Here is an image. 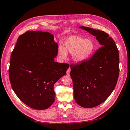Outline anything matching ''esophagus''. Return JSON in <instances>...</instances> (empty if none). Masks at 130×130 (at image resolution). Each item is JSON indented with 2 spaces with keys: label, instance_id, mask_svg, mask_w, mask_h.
Here are the masks:
<instances>
[{
  "label": "esophagus",
  "instance_id": "esophagus-1",
  "mask_svg": "<svg viewBox=\"0 0 130 130\" xmlns=\"http://www.w3.org/2000/svg\"><path fill=\"white\" fill-rule=\"evenodd\" d=\"M70 68H69V69L67 70V74L68 76H69L70 75Z\"/></svg>",
  "mask_w": 130,
  "mask_h": 130
}]
</instances>
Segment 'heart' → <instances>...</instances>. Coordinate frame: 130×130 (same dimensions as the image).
I'll use <instances>...</instances> for the list:
<instances>
[{"instance_id":"obj_1","label":"heart","mask_w":130,"mask_h":130,"mask_svg":"<svg viewBox=\"0 0 130 130\" xmlns=\"http://www.w3.org/2000/svg\"><path fill=\"white\" fill-rule=\"evenodd\" d=\"M96 47V43L93 39L70 36L63 42V47L62 46L58 47V54L61 58L65 59L67 53H70L74 62H81L92 56Z\"/></svg>"}]
</instances>
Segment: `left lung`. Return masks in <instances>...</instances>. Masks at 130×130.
I'll list each match as a JSON object with an SVG mask.
<instances>
[{
    "instance_id": "left-lung-1",
    "label": "left lung",
    "mask_w": 130,
    "mask_h": 130,
    "mask_svg": "<svg viewBox=\"0 0 130 130\" xmlns=\"http://www.w3.org/2000/svg\"><path fill=\"white\" fill-rule=\"evenodd\" d=\"M80 28L96 37L102 46L89 60L70 65L74 100L80 106L89 108L105 102L115 89L119 57L115 42L106 32L84 26Z\"/></svg>"
}]
</instances>
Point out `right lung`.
I'll return each instance as SVG.
<instances>
[{"label": "right lung", "instance_id": "add662e5", "mask_svg": "<svg viewBox=\"0 0 130 130\" xmlns=\"http://www.w3.org/2000/svg\"><path fill=\"white\" fill-rule=\"evenodd\" d=\"M57 53L58 44L50 32L28 31L18 38L11 55L10 81L16 95L30 108L46 109L54 102V84L69 67L55 62Z\"/></svg>", "mask_w": 130, "mask_h": 130}]
</instances>
